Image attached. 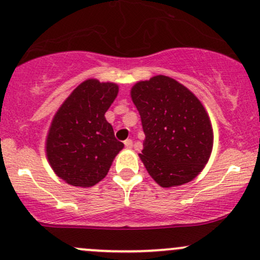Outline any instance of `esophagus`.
<instances>
[{
  "mask_svg": "<svg viewBox=\"0 0 260 260\" xmlns=\"http://www.w3.org/2000/svg\"><path fill=\"white\" fill-rule=\"evenodd\" d=\"M124 145H125V147H126V148H133V140H130V139L125 140Z\"/></svg>",
  "mask_w": 260,
  "mask_h": 260,
  "instance_id": "esophagus-1",
  "label": "esophagus"
}]
</instances>
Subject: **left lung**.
Instances as JSON below:
<instances>
[{
    "mask_svg": "<svg viewBox=\"0 0 260 260\" xmlns=\"http://www.w3.org/2000/svg\"><path fill=\"white\" fill-rule=\"evenodd\" d=\"M130 94L145 133L139 157L151 178L167 188L192 181L208 163L214 140L202 102L166 75L136 82Z\"/></svg>",
    "mask_w": 260,
    "mask_h": 260,
    "instance_id": "obj_1",
    "label": "left lung"
}]
</instances>
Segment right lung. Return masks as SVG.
Masks as SVG:
<instances>
[{
    "label": "right lung",
    "mask_w": 260,
    "mask_h": 260,
    "mask_svg": "<svg viewBox=\"0 0 260 260\" xmlns=\"http://www.w3.org/2000/svg\"><path fill=\"white\" fill-rule=\"evenodd\" d=\"M118 92L114 82L87 79L54 114L46 137V155L54 174L67 184L84 188L99 184L124 148L105 117Z\"/></svg>",
    "instance_id": "right-lung-1"
}]
</instances>
